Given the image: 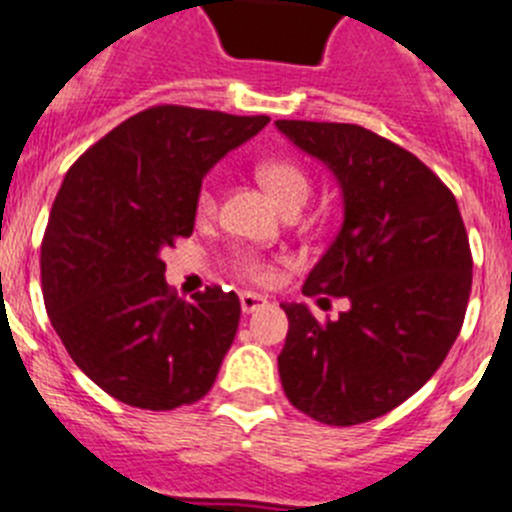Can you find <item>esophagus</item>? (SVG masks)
<instances>
[{"mask_svg": "<svg viewBox=\"0 0 512 512\" xmlns=\"http://www.w3.org/2000/svg\"><path fill=\"white\" fill-rule=\"evenodd\" d=\"M239 306L245 313H255L260 311L262 306H267V298L260 296V293H252V290H245L242 296H239Z\"/></svg>", "mask_w": 512, "mask_h": 512, "instance_id": "esophagus-1", "label": "esophagus"}]
</instances>
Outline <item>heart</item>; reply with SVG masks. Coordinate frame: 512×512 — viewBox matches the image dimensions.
Returning <instances> with one entry per match:
<instances>
[{
  "mask_svg": "<svg viewBox=\"0 0 512 512\" xmlns=\"http://www.w3.org/2000/svg\"><path fill=\"white\" fill-rule=\"evenodd\" d=\"M257 181L273 193V199L278 201L283 209H288L290 204H303L308 196V178L296 163L283 158L273 160H262L257 165ZM216 209V193L211 183H204L199 188V196H196V214L199 216H211ZM237 270L245 278L255 280L260 285H270L275 280V267L273 262L262 260V257L245 255L237 260Z\"/></svg>",
  "mask_w": 512,
  "mask_h": 512,
  "instance_id": "heart-1",
  "label": "heart"
}]
</instances>
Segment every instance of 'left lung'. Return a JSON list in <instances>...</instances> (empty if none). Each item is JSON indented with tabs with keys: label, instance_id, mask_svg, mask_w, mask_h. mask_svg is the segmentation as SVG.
I'll return each mask as SVG.
<instances>
[{
	"label": "left lung",
	"instance_id": "left-lung-1",
	"mask_svg": "<svg viewBox=\"0 0 512 512\" xmlns=\"http://www.w3.org/2000/svg\"><path fill=\"white\" fill-rule=\"evenodd\" d=\"M275 124L334 173L344 199L342 229L303 296L349 301L326 321L303 303H280V382L313 421H372L421 390L459 336L472 290L467 229L454 193L395 142L359 124Z\"/></svg>",
	"mask_w": 512,
	"mask_h": 512
}]
</instances>
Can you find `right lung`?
Masks as SVG:
<instances>
[{"mask_svg":"<svg viewBox=\"0 0 512 512\" xmlns=\"http://www.w3.org/2000/svg\"><path fill=\"white\" fill-rule=\"evenodd\" d=\"M270 117L160 104L124 119L63 178L40 247L50 324L86 377L145 411L204 398L239 326L211 285L183 301L163 250L191 237L204 176Z\"/></svg>","mask_w":512,"mask_h":512,"instance_id":"add662e5","label":"right lung"}]
</instances>
